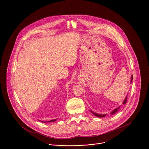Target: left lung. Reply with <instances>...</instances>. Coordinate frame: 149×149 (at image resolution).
I'll use <instances>...</instances> for the list:
<instances>
[{"label":"left lung","instance_id":"1","mask_svg":"<svg viewBox=\"0 0 149 149\" xmlns=\"http://www.w3.org/2000/svg\"><path fill=\"white\" fill-rule=\"evenodd\" d=\"M132 79H133V76H132V77H131V82L132 81ZM127 96L126 97L125 100H124V102H123V103L124 104L126 103V102H127ZM118 109H119V108H118L115 109V110H113V111L111 112V114H113V113H115V112H116V111L118 110ZM91 112H92L93 114H94L95 116H97V117H99V118H103V117H104V116L106 115H100V114H97V113H95V112H93L92 111H91Z\"/></svg>","mask_w":149,"mask_h":149}]
</instances>
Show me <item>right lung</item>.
<instances>
[{"label": "right lung", "instance_id": "1", "mask_svg": "<svg viewBox=\"0 0 149 149\" xmlns=\"http://www.w3.org/2000/svg\"><path fill=\"white\" fill-rule=\"evenodd\" d=\"M56 119H54V120H50V121H49V122H54V121H56Z\"/></svg>", "mask_w": 149, "mask_h": 149}]
</instances>
